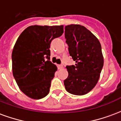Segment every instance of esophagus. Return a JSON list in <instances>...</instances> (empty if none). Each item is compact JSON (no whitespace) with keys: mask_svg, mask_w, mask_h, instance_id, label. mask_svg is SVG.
Returning a JSON list of instances; mask_svg holds the SVG:
<instances>
[{"mask_svg":"<svg viewBox=\"0 0 121 121\" xmlns=\"http://www.w3.org/2000/svg\"><path fill=\"white\" fill-rule=\"evenodd\" d=\"M58 68L59 69H61L63 68V65H58Z\"/></svg>","mask_w":121,"mask_h":121,"instance_id":"34e87169","label":"esophagus"}]
</instances>
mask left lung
Returning <instances> with one entry per match:
<instances>
[{
	"label": "left lung",
	"mask_w": 121,
	"mask_h": 121,
	"mask_svg": "<svg viewBox=\"0 0 121 121\" xmlns=\"http://www.w3.org/2000/svg\"><path fill=\"white\" fill-rule=\"evenodd\" d=\"M69 52L75 65L67 66L68 77L64 80L66 90L75 95H84L93 89L99 81L104 65L99 39L84 26L65 27Z\"/></svg>",
	"instance_id": "1"
}]
</instances>
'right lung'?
<instances>
[{
	"instance_id": "add662e5",
	"label": "right lung",
	"mask_w": 121,
	"mask_h": 121,
	"mask_svg": "<svg viewBox=\"0 0 121 121\" xmlns=\"http://www.w3.org/2000/svg\"><path fill=\"white\" fill-rule=\"evenodd\" d=\"M63 33V25L30 26L15 44L12 55L13 75L19 89L31 99H43L49 93L57 71L50 61V43Z\"/></svg>"
}]
</instances>
